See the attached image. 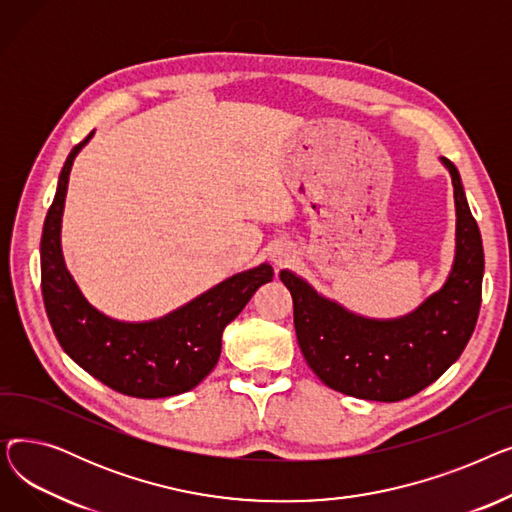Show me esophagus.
Masks as SVG:
<instances>
[{
	"label": "esophagus",
	"instance_id": "34e87169",
	"mask_svg": "<svg viewBox=\"0 0 512 512\" xmlns=\"http://www.w3.org/2000/svg\"><path fill=\"white\" fill-rule=\"evenodd\" d=\"M270 257H272V261H274V265L276 267H284V265H288L290 261H292V249L290 247H286V245H278V247H274L272 249V253H270Z\"/></svg>",
	"mask_w": 512,
	"mask_h": 512
}]
</instances>
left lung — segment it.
I'll return each mask as SVG.
<instances>
[{"label":"left lung","mask_w":512,"mask_h":512,"mask_svg":"<svg viewBox=\"0 0 512 512\" xmlns=\"http://www.w3.org/2000/svg\"><path fill=\"white\" fill-rule=\"evenodd\" d=\"M454 186L456 251L444 286L413 313L369 319L346 311L288 270L280 280L292 294L294 330L307 365L342 394L396 402L409 398L461 357L481 305L483 247L459 170L442 157Z\"/></svg>","instance_id":"8db88e82"}]
</instances>
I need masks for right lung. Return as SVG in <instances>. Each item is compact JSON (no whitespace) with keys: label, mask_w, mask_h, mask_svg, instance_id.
<instances>
[{"label":"right lung","mask_w":512,"mask_h":512,"mask_svg":"<svg viewBox=\"0 0 512 512\" xmlns=\"http://www.w3.org/2000/svg\"><path fill=\"white\" fill-rule=\"evenodd\" d=\"M89 139L70 151L43 224L41 290L53 334L76 365L120 394L166 398L193 390L218 363L224 328L272 282V265L234 274L159 319L118 321L97 311L70 276L60 238L70 170Z\"/></svg>","instance_id":"add662e5"}]
</instances>
